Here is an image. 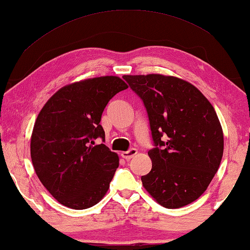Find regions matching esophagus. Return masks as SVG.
Wrapping results in <instances>:
<instances>
[{
	"instance_id": "34e87169",
	"label": "esophagus",
	"mask_w": 250,
	"mask_h": 250,
	"mask_svg": "<svg viewBox=\"0 0 250 250\" xmlns=\"http://www.w3.org/2000/svg\"><path fill=\"white\" fill-rule=\"evenodd\" d=\"M137 154H138L137 149L132 148V149H129V150H127V151H123L122 157L125 158V160H131V158L134 157Z\"/></svg>"
}]
</instances>
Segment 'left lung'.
I'll return each instance as SVG.
<instances>
[{
    "instance_id": "left-lung-1",
    "label": "left lung",
    "mask_w": 250,
    "mask_h": 250,
    "mask_svg": "<svg viewBox=\"0 0 250 250\" xmlns=\"http://www.w3.org/2000/svg\"><path fill=\"white\" fill-rule=\"evenodd\" d=\"M147 110L154 148L146 190L167 209L199 199L218 170L224 137L207 97L188 82L163 74L123 77Z\"/></svg>"
}]
</instances>
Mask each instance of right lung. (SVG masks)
I'll return each mask as SVG.
<instances>
[{
	"instance_id": "right-lung-1",
	"label": "right lung",
	"mask_w": 250,
	"mask_h": 250,
	"mask_svg": "<svg viewBox=\"0 0 250 250\" xmlns=\"http://www.w3.org/2000/svg\"><path fill=\"white\" fill-rule=\"evenodd\" d=\"M127 87L115 76L73 83L57 90L39 113L32 163L42 185L67 208H90L108 192L118 155L104 144L93 145L97 138L104 141L100 122L105 105Z\"/></svg>"
}]
</instances>
